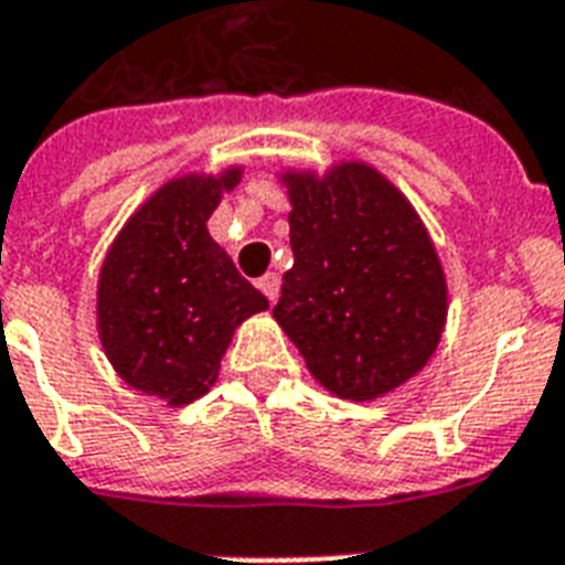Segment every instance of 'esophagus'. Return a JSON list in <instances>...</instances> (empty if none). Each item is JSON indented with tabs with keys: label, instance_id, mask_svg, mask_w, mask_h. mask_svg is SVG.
<instances>
[{
	"label": "esophagus",
	"instance_id": "esophagus-1",
	"mask_svg": "<svg viewBox=\"0 0 565 565\" xmlns=\"http://www.w3.org/2000/svg\"><path fill=\"white\" fill-rule=\"evenodd\" d=\"M258 287H260V292L269 298V305H275V301H278V292H281V278H278L275 273H267L258 281Z\"/></svg>",
	"mask_w": 565,
	"mask_h": 565
}]
</instances>
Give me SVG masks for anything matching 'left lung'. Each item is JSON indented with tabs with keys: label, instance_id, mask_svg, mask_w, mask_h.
Wrapping results in <instances>:
<instances>
[{
	"label": "left lung",
	"instance_id": "8db88e82",
	"mask_svg": "<svg viewBox=\"0 0 565 565\" xmlns=\"http://www.w3.org/2000/svg\"><path fill=\"white\" fill-rule=\"evenodd\" d=\"M290 200L292 267L273 319L342 401H377L441 345L449 287L409 196L362 159L275 173Z\"/></svg>",
	"mask_w": 565,
	"mask_h": 565
}]
</instances>
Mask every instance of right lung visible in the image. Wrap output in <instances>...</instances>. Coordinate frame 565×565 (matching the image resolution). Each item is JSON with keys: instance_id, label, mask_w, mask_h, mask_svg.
Instances as JSON below:
<instances>
[{"instance_id": "obj_1", "label": "right lung", "mask_w": 565, "mask_h": 565, "mask_svg": "<svg viewBox=\"0 0 565 565\" xmlns=\"http://www.w3.org/2000/svg\"><path fill=\"white\" fill-rule=\"evenodd\" d=\"M246 164L179 173L132 211L98 273L95 328L113 371L168 406L203 397L228 342L269 307L209 235V217Z\"/></svg>"}]
</instances>
